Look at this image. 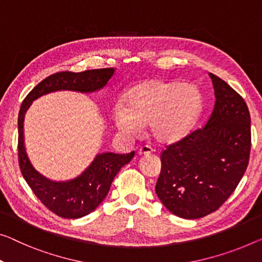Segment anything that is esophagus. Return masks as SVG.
I'll use <instances>...</instances> for the list:
<instances>
[{
  "mask_svg": "<svg viewBox=\"0 0 262 262\" xmlns=\"http://www.w3.org/2000/svg\"><path fill=\"white\" fill-rule=\"evenodd\" d=\"M151 151H153V149H151L149 146H142V147L139 148L138 155H140V156L149 155V154H151Z\"/></svg>",
  "mask_w": 262,
  "mask_h": 262,
  "instance_id": "obj_1",
  "label": "esophagus"
}]
</instances>
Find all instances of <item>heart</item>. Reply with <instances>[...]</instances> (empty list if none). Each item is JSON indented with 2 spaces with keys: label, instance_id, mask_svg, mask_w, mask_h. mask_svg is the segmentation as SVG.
I'll use <instances>...</instances> for the list:
<instances>
[{
  "label": "heart",
  "instance_id": "1",
  "mask_svg": "<svg viewBox=\"0 0 262 262\" xmlns=\"http://www.w3.org/2000/svg\"><path fill=\"white\" fill-rule=\"evenodd\" d=\"M123 107L113 111V122L121 134L135 138L149 124L160 144L182 141L194 130L204 107V96L193 83L160 79L144 80L123 96Z\"/></svg>",
  "mask_w": 262,
  "mask_h": 262
}]
</instances>
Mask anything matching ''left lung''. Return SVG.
Here are the masks:
<instances>
[{
    "instance_id": "left-lung-1",
    "label": "left lung",
    "mask_w": 262,
    "mask_h": 262,
    "mask_svg": "<svg viewBox=\"0 0 262 262\" xmlns=\"http://www.w3.org/2000/svg\"><path fill=\"white\" fill-rule=\"evenodd\" d=\"M215 104L202 129L171 144L161 155L155 193L182 219L215 212L235 190L248 166L251 116L245 100L220 77L209 74Z\"/></svg>"
}]
</instances>
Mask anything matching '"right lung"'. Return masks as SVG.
I'll list each match as a JSON object with an SVG mask.
<instances>
[{
    "label": "right lung",
    "instance_id": "add662e5",
    "mask_svg": "<svg viewBox=\"0 0 262 262\" xmlns=\"http://www.w3.org/2000/svg\"><path fill=\"white\" fill-rule=\"evenodd\" d=\"M114 74L113 68L85 70L82 73L62 72L41 81L25 100L18 113V162L25 180L47 208L64 219H79L88 215L101 205L111 188L115 175L134 156L99 153L77 177L56 181L41 174L31 163L25 144V116L31 103L47 94L69 91L83 94L99 92L106 87Z\"/></svg>",
    "mask_w": 262,
    "mask_h": 262
}]
</instances>
